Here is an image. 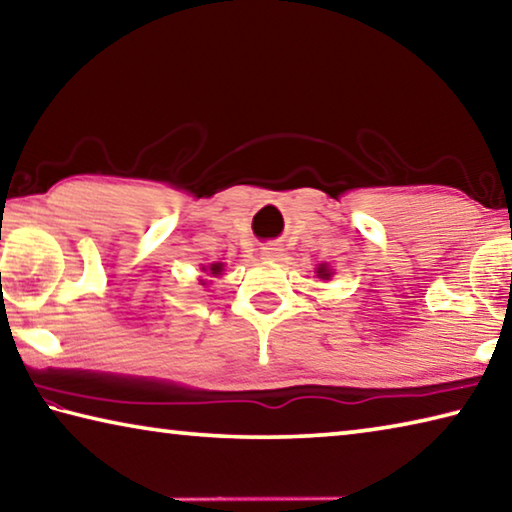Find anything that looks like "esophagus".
Returning <instances> with one entry per match:
<instances>
[{"instance_id": "1", "label": "esophagus", "mask_w": 512, "mask_h": 512, "mask_svg": "<svg viewBox=\"0 0 512 512\" xmlns=\"http://www.w3.org/2000/svg\"><path fill=\"white\" fill-rule=\"evenodd\" d=\"M280 255H282V248L277 246V244H266L262 248V257L264 259H280Z\"/></svg>"}]
</instances>
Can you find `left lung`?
Segmentation results:
<instances>
[{"label": "left lung", "mask_w": 512, "mask_h": 512, "mask_svg": "<svg viewBox=\"0 0 512 512\" xmlns=\"http://www.w3.org/2000/svg\"><path fill=\"white\" fill-rule=\"evenodd\" d=\"M318 273H320V277H327V275H329L325 266H323V268H318Z\"/></svg>", "instance_id": "1"}]
</instances>
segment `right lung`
I'll list each match as a JSON object with an SVG mask.
<instances>
[{"label":"right lung","instance_id":"right-lung-1","mask_svg":"<svg viewBox=\"0 0 512 512\" xmlns=\"http://www.w3.org/2000/svg\"><path fill=\"white\" fill-rule=\"evenodd\" d=\"M210 271H212V273H219V271H221V264H212Z\"/></svg>","mask_w":512,"mask_h":512}]
</instances>
